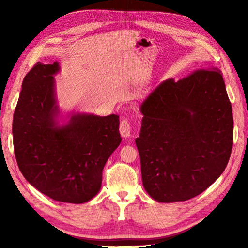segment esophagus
<instances>
[{"label": "esophagus", "instance_id": "esophagus-1", "mask_svg": "<svg viewBox=\"0 0 248 248\" xmlns=\"http://www.w3.org/2000/svg\"><path fill=\"white\" fill-rule=\"evenodd\" d=\"M120 133L123 138H128L131 134V125L128 120H122L120 123Z\"/></svg>", "mask_w": 248, "mask_h": 248}]
</instances>
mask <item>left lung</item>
I'll use <instances>...</instances> for the list:
<instances>
[{"mask_svg":"<svg viewBox=\"0 0 248 248\" xmlns=\"http://www.w3.org/2000/svg\"><path fill=\"white\" fill-rule=\"evenodd\" d=\"M136 144L141 180L160 202H183L205 191L229 162L232 110L219 70H196L162 81L140 106Z\"/></svg>","mask_w":248,"mask_h":248,"instance_id":"8db88e82","label":"left lung"}]
</instances>
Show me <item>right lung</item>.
<instances>
[{"mask_svg":"<svg viewBox=\"0 0 248 248\" xmlns=\"http://www.w3.org/2000/svg\"><path fill=\"white\" fill-rule=\"evenodd\" d=\"M60 67L34 65L13 115L14 154L27 181L50 199L82 204L100 190L102 170L122 139L119 116L72 114L59 125L55 78Z\"/></svg>","mask_w":248,"mask_h":248,"instance_id":"right-lung-1","label":"right lung"}]
</instances>
